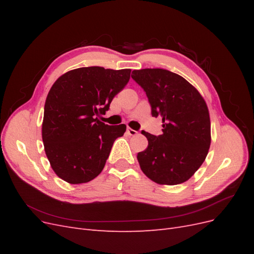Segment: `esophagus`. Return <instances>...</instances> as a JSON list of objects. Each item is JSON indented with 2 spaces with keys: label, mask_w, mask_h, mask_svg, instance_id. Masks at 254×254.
<instances>
[{
  "label": "esophagus",
  "mask_w": 254,
  "mask_h": 254,
  "mask_svg": "<svg viewBox=\"0 0 254 254\" xmlns=\"http://www.w3.org/2000/svg\"><path fill=\"white\" fill-rule=\"evenodd\" d=\"M127 133H128L129 135L134 136V135L137 134V131H135V130H133V129H131V128H127Z\"/></svg>",
  "instance_id": "obj_1"
}]
</instances>
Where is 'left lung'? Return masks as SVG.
<instances>
[{
  "instance_id": "left-lung-1",
  "label": "left lung",
  "mask_w": 254,
  "mask_h": 254,
  "mask_svg": "<svg viewBox=\"0 0 254 254\" xmlns=\"http://www.w3.org/2000/svg\"><path fill=\"white\" fill-rule=\"evenodd\" d=\"M131 77L146 92L152 117L162 119L161 135L142 131L148 140L137 153L142 172L158 184L188 181L206 158L211 121L199 91L182 76L163 68L134 70Z\"/></svg>"
}]
</instances>
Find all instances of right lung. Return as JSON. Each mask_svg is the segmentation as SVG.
<instances>
[{"label": "right lung", "instance_id": "add662e5", "mask_svg": "<svg viewBox=\"0 0 254 254\" xmlns=\"http://www.w3.org/2000/svg\"><path fill=\"white\" fill-rule=\"evenodd\" d=\"M130 68L78 67L54 82L44 105L42 141L55 174L71 184L102 173L112 145L126 125L109 126L97 117L129 81Z\"/></svg>", "mask_w": 254, "mask_h": 254}]
</instances>
